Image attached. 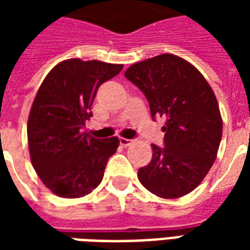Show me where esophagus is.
Here are the masks:
<instances>
[{
    "mask_svg": "<svg viewBox=\"0 0 250 250\" xmlns=\"http://www.w3.org/2000/svg\"><path fill=\"white\" fill-rule=\"evenodd\" d=\"M119 143L122 147H128L131 143H132V141H131V139H127V138H120Z\"/></svg>",
    "mask_w": 250,
    "mask_h": 250,
    "instance_id": "1",
    "label": "esophagus"
}]
</instances>
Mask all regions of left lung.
<instances>
[{"label": "left lung", "mask_w": 250, "mask_h": 250, "mask_svg": "<svg viewBox=\"0 0 250 250\" xmlns=\"http://www.w3.org/2000/svg\"><path fill=\"white\" fill-rule=\"evenodd\" d=\"M125 76L145 93L152 119L166 120L165 147L151 145V162L138 170V178L161 198L184 197L217 158L222 118L214 92L195 66L170 53L132 64Z\"/></svg>", "instance_id": "1"}]
</instances>
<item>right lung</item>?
<instances>
[{
  "label": "right lung",
  "instance_id": "obj_1",
  "mask_svg": "<svg viewBox=\"0 0 250 250\" xmlns=\"http://www.w3.org/2000/svg\"><path fill=\"white\" fill-rule=\"evenodd\" d=\"M122 64L69 59L52 69L28 118L32 165L42 184L62 198H80L98 188L119 139H98L82 128L91 116L98 88L122 71Z\"/></svg>",
  "mask_w": 250,
  "mask_h": 250
}]
</instances>
